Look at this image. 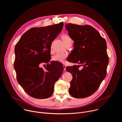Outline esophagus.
Listing matches in <instances>:
<instances>
[{
	"instance_id": "34e87169",
	"label": "esophagus",
	"mask_w": 122,
	"mask_h": 122,
	"mask_svg": "<svg viewBox=\"0 0 122 122\" xmlns=\"http://www.w3.org/2000/svg\"><path fill=\"white\" fill-rule=\"evenodd\" d=\"M63 66L64 67V71H66V66L65 64H63Z\"/></svg>"
}]
</instances>
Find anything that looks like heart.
<instances>
[{"mask_svg": "<svg viewBox=\"0 0 122 122\" xmlns=\"http://www.w3.org/2000/svg\"><path fill=\"white\" fill-rule=\"evenodd\" d=\"M62 39L65 44L66 45L69 43L72 42L71 38L67 35H64L62 36ZM67 57V55L63 53H58L54 56L53 57V60L55 61H58L61 63H64L65 59Z\"/></svg>", "mask_w": 122, "mask_h": 122, "instance_id": "heart-1", "label": "heart"}]
</instances>
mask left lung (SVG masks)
Here are the masks:
<instances>
[{
  "label": "left lung",
  "instance_id": "obj_1",
  "mask_svg": "<svg viewBox=\"0 0 122 122\" xmlns=\"http://www.w3.org/2000/svg\"><path fill=\"white\" fill-rule=\"evenodd\" d=\"M66 28L74 42L67 60L79 64L66 67L73 77L69 93L75 98H85L98 89L106 76L109 63L106 41L91 25L69 23ZM81 66V69L78 68Z\"/></svg>",
  "mask_w": 122,
  "mask_h": 122
}]
</instances>
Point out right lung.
Listing matches in <instances>:
<instances>
[{"label":"right lung","mask_w":122,"mask_h":122,"mask_svg":"<svg viewBox=\"0 0 122 122\" xmlns=\"http://www.w3.org/2000/svg\"><path fill=\"white\" fill-rule=\"evenodd\" d=\"M63 25L61 22L46 27L31 28L15 45L14 67L17 81L34 98L50 97L55 82L61 76L64 69L61 63L51 62L47 64L45 69L40 67V64L49 62L51 44Z\"/></svg>","instance_id":"add662e5"}]
</instances>
